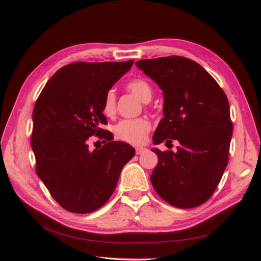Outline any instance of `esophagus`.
Instances as JSON below:
<instances>
[{
  "instance_id": "esophagus-1",
  "label": "esophagus",
  "mask_w": 261,
  "mask_h": 261,
  "mask_svg": "<svg viewBox=\"0 0 261 261\" xmlns=\"http://www.w3.org/2000/svg\"><path fill=\"white\" fill-rule=\"evenodd\" d=\"M144 151H146V149L145 148H135V152H136V154H141L143 153Z\"/></svg>"
}]
</instances>
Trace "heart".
Instances as JSON below:
<instances>
[{
    "label": "heart",
    "mask_w": 261,
    "mask_h": 261,
    "mask_svg": "<svg viewBox=\"0 0 261 261\" xmlns=\"http://www.w3.org/2000/svg\"><path fill=\"white\" fill-rule=\"evenodd\" d=\"M126 88L137 96L143 102H149L152 98V87L145 78H135L126 84ZM115 92L109 90L103 100L102 111L107 116L115 114ZM151 129V123L145 117L123 120L116 125L115 134L117 138L134 146H139L146 143L148 134Z\"/></svg>",
    "instance_id": "obj_1"
}]
</instances>
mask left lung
Returning a JSON list of instances; mask_svg holds the SVG:
<instances>
[{
	"instance_id": "1",
	"label": "left lung",
	"mask_w": 261,
	"mask_h": 261,
	"mask_svg": "<svg viewBox=\"0 0 261 261\" xmlns=\"http://www.w3.org/2000/svg\"><path fill=\"white\" fill-rule=\"evenodd\" d=\"M163 90L164 117L153 144L177 140V151L152 149L159 161L150 179L172 206L188 209L215 193L228 162L233 133L226 94L206 69L184 57L136 62Z\"/></svg>"
}]
</instances>
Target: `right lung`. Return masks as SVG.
Wrapping results in <instances>:
<instances>
[{"label": "right lung", "instance_id": "right-lung-1", "mask_svg": "<svg viewBox=\"0 0 261 261\" xmlns=\"http://www.w3.org/2000/svg\"><path fill=\"white\" fill-rule=\"evenodd\" d=\"M133 63H70L50 78L36 101L30 141L36 172L69 212L90 213L103 206L123 167L135 155L133 147L99 127L108 124L102 113L106 93ZM91 136L103 139L104 146L91 150Z\"/></svg>", "mask_w": 261, "mask_h": 261}]
</instances>
